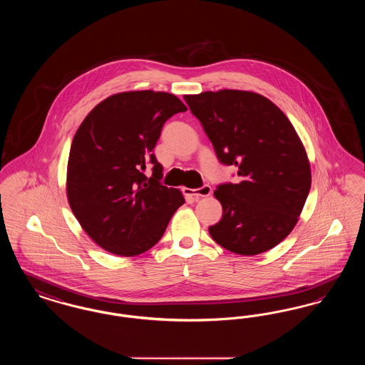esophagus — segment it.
I'll list each match as a JSON object with an SVG mask.
<instances>
[{
    "label": "esophagus",
    "mask_w": 365,
    "mask_h": 365,
    "mask_svg": "<svg viewBox=\"0 0 365 365\" xmlns=\"http://www.w3.org/2000/svg\"><path fill=\"white\" fill-rule=\"evenodd\" d=\"M210 192H212V189H210L209 185H205V186H202V187H200V189H185V194H186V195H191V197H194V198L208 197V195H210Z\"/></svg>",
    "instance_id": "1"
}]
</instances>
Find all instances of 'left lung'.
<instances>
[{"label":"left lung","instance_id":"8db88e82","mask_svg":"<svg viewBox=\"0 0 365 365\" xmlns=\"http://www.w3.org/2000/svg\"><path fill=\"white\" fill-rule=\"evenodd\" d=\"M216 156L238 168V183L217 186L223 207L209 227L215 242L242 255H260L294 228L311 190V165L293 124L264 96L243 90L185 96Z\"/></svg>","mask_w":365,"mask_h":365}]
</instances>
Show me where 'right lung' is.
<instances>
[{"label":"right lung","instance_id":"right-lung-1","mask_svg":"<svg viewBox=\"0 0 365 365\" xmlns=\"http://www.w3.org/2000/svg\"><path fill=\"white\" fill-rule=\"evenodd\" d=\"M185 110L165 91H124L96 105L79 125L67 197L79 225L106 252L133 257L149 250L185 204L180 191L160 183L163 167L153 155L164 123ZM149 162L154 174L146 178Z\"/></svg>","mask_w":365,"mask_h":365}]
</instances>
